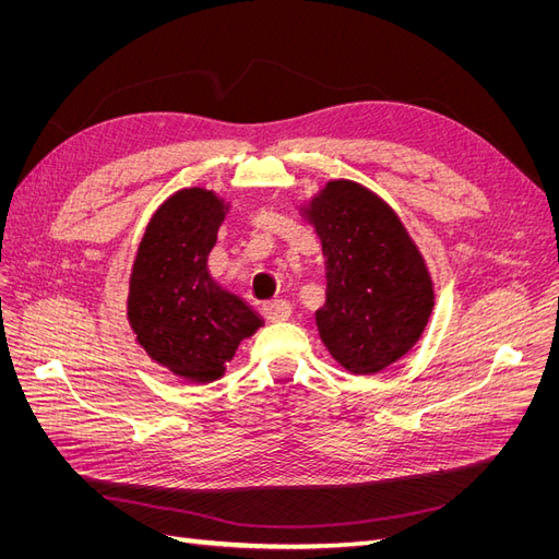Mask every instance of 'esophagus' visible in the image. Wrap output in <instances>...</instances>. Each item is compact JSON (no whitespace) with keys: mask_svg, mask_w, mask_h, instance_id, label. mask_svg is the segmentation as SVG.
Segmentation results:
<instances>
[{"mask_svg":"<svg viewBox=\"0 0 559 559\" xmlns=\"http://www.w3.org/2000/svg\"><path fill=\"white\" fill-rule=\"evenodd\" d=\"M261 312L267 321H273V324H277V321H286L292 317V308H289V302H286V300L267 302V306H263Z\"/></svg>","mask_w":559,"mask_h":559,"instance_id":"34e87169","label":"esophagus"}]
</instances>
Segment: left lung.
<instances>
[{
	"label": "left lung",
	"instance_id": "1",
	"mask_svg": "<svg viewBox=\"0 0 559 559\" xmlns=\"http://www.w3.org/2000/svg\"><path fill=\"white\" fill-rule=\"evenodd\" d=\"M302 214L326 259L321 343L349 373H380L427 329L436 300L427 261L399 214L357 181H329Z\"/></svg>",
	"mask_w": 559,
	"mask_h": 559
}]
</instances>
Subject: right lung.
<instances>
[{"label": "right lung", "instance_id": "add662e5", "mask_svg": "<svg viewBox=\"0 0 559 559\" xmlns=\"http://www.w3.org/2000/svg\"><path fill=\"white\" fill-rule=\"evenodd\" d=\"M226 214L228 202L214 191H177L151 216L132 263L130 329L151 361L186 382L222 378L238 345L263 324L207 270Z\"/></svg>", "mask_w": 559, "mask_h": 559}]
</instances>
